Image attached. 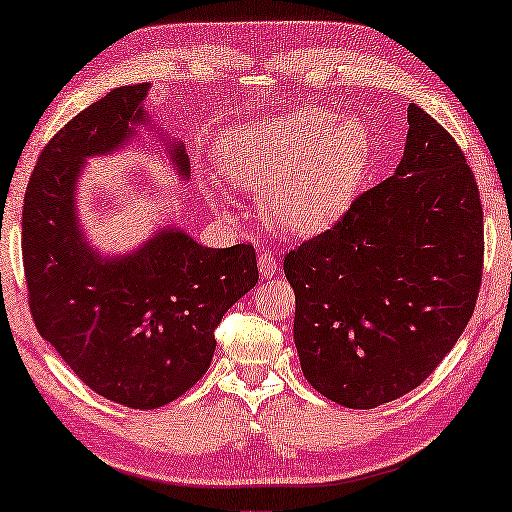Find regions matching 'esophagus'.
Instances as JSON below:
<instances>
[{
  "label": "esophagus",
  "instance_id": "1",
  "mask_svg": "<svg viewBox=\"0 0 512 512\" xmlns=\"http://www.w3.org/2000/svg\"><path fill=\"white\" fill-rule=\"evenodd\" d=\"M258 270L263 276H272L279 272V258L272 249H261L258 251Z\"/></svg>",
  "mask_w": 512,
  "mask_h": 512
}]
</instances>
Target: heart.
<instances>
[{
	"instance_id": "obj_1",
	"label": "heart",
	"mask_w": 512,
	"mask_h": 512,
	"mask_svg": "<svg viewBox=\"0 0 512 512\" xmlns=\"http://www.w3.org/2000/svg\"><path fill=\"white\" fill-rule=\"evenodd\" d=\"M367 156L363 122L315 106L245 122L217 142L224 179L242 190H261L265 220L299 236L340 220L363 181ZM206 190L217 206L229 199L215 179Z\"/></svg>"
}]
</instances>
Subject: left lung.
Wrapping results in <instances>:
<instances>
[{
    "instance_id": "8db88e82",
    "label": "left lung",
    "mask_w": 512,
    "mask_h": 512,
    "mask_svg": "<svg viewBox=\"0 0 512 512\" xmlns=\"http://www.w3.org/2000/svg\"><path fill=\"white\" fill-rule=\"evenodd\" d=\"M301 372L326 399L376 408L415 390L474 313L483 272L479 186L456 140L408 106L395 174L290 249Z\"/></svg>"
}]
</instances>
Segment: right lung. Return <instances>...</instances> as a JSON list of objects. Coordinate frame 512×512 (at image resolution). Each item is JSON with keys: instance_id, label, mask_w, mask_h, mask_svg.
Here are the masks:
<instances>
[{"instance_id": "1", "label": "right lung", "mask_w": 512, "mask_h": 512, "mask_svg": "<svg viewBox=\"0 0 512 512\" xmlns=\"http://www.w3.org/2000/svg\"><path fill=\"white\" fill-rule=\"evenodd\" d=\"M149 83L120 86L72 117L47 142L24 195L22 258L38 333L97 395L152 410L206 374L215 326L258 283L251 245L201 247L165 226L138 249L102 256L77 217V179L92 156L138 136ZM190 177L183 142L170 145Z\"/></svg>"}]
</instances>
